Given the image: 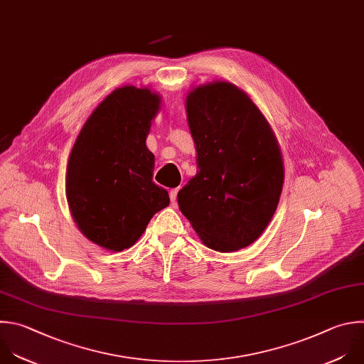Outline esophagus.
<instances>
[{"instance_id": "esophagus-1", "label": "esophagus", "mask_w": 364, "mask_h": 364, "mask_svg": "<svg viewBox=\"0 0 364 364\" xmlns=\"http://www.w3.org/2000/svg\"><path fill=\"white\" fill-rule=\"evenodd\" d=\"M178 190H180V188H173V190H170V200H171V204H173V205L177 204V194H178Z\"/></svg>"}]
</instances>
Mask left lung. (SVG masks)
Instances as JSON below:
<instances>
[{"instance_id": "1", "label": "left lung", "mask_w": 364, "mask_h": 364, "mask_svg": "<svg viewBox=\"0 0 364 364\" xmlns=\"http://www.w3.org/2000/svg\"><path fill=\"white\" fill-rule=\"evenodd\" d=\"M186 105L198 171L178 191V207L207 247H247L280 200L284 168L276 137L249 95L230 82L197 87Z\"/></svg>"}]
</instances>
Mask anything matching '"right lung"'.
Returning a JSON list of instances; mask_svg holds the SVG:
<instances>
[{
    "mask_svg": "<svg viewBox=\"0 0 364 364\" xmlns=\"http://www.w3.org/2000/svg\"><path fill=\"white\" fill-rule=\"evenodd\" d=\"M159 104L147 88H117L85 121L73 147L68 205L82 234L107 250L132 247L170 204L167 190L153 181L154 156L146 147Z\"/></svg>",
    "mask_w": 364,
    "mask_h": 364,
    "instance_id": "right-lung-1",
    "label": "right lung"
}]
</instances>
